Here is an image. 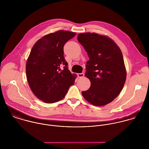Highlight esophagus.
<instances>
[{"label": "esophagus", "mask_w": 149, "mask_h": 149, "mask_svg": "<svg viewBox=\"0 0 149 149\" xmlns=\"http://www.w3.org/2000/svg\"><path fill=\"white\" fill-rule=\"evenodd\" d=\"M77 75H78V77L79 78H82V77H84V73H78Z\"/></svg>", "instance_id": "1"}]
</instances>
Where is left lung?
Wrapping results in <instances>:
<instances>
[{
	"label": "left lung",
	"instance_id": "left-lung-1",
	"mask_svg": "<svg viewBox=\"0 0 149 149\" xmlns=\"http://www.w3.org/2000/svg\"><path fill=\"white\" fill-rule=\"evenodd\" d=\"M78 40L89 58L85 77L89 78L91 85L82 94L94 106L105 105L116 98L126 80L122 52L115 41L105 35L90 32L80 33Z\"/></svg>",
	"mask_w": 149,
	"mask_h": 149
}]
</instances>
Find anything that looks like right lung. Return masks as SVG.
Listing matches in <instances>:
<instances>
[{"mask_svg": "<svg viewBox=\"0 0 149 149\" xmlns=\"http://www.w3.org/2000/svg\"><path fill=\"white\" fill-rule=\"evenodd\" d=\"M75 35L63 30L49 33L39 39L30 51L26 66L27 80L34 94L44 102L60 101L74 84L77 75L68 69L63 47Z\"/></svg>", "mask_w": 149, "mask_h": 149, "instance_id": "right-lung-1", "label": "right lung"}]
</instances>
